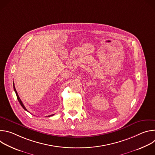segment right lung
Here are the masks:
<instances>
[{
	"label": "right lung",
	"instance_id": "1",
	"mask_svg": "<svg viewBox=\"0 0 155 155\" xmlns=\"http://www.w3.org/2000/svg\"><path fill=\"white\" fill-rule=\"evenodd\" d=\"M13 88H14V91H15V93H16V97H17V99H18V101H19V104H21V105L22 106V107H23L25 110H26L27 112H28V110H27V109L26 108V107H25V105H24V104H23V102H22V101H21V100L20 99V98H19V96H18V93H17V92H16V88H15V84H14V83H13ZM54 115V114H53V115H49L48 117H51V116H53Z\"/></svg>",
	"mask_w": 155,
	"mask_h": 155
}]
</instances>
